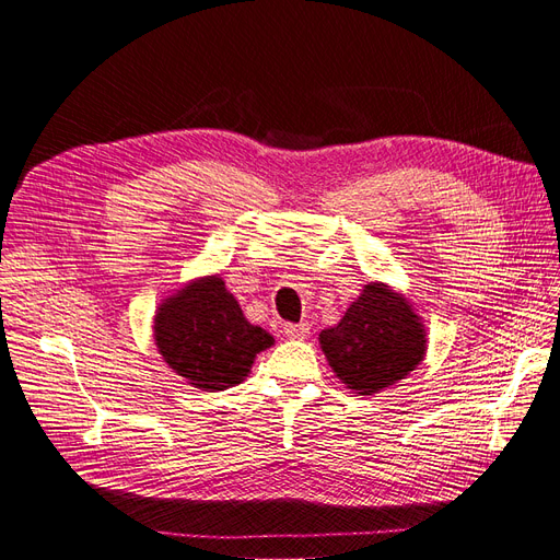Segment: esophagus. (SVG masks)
Returning <instances> with one entry per match:
<instances>
[{
  "mask_svg": "<svg viewBox=\"0 0 560 560\" xmlns=\"http://www.w3.org/2000/svg\"><path fill=\"white\" fill-rule=\"evenodd\" d=\"M282 331H284L287 338L303 341V338H308V334H311V325H306V322H301V325H284Z\"/></svg>",
  "mask_w": 560,
  "mask_h": 560,
  "instance_id": "34e87169",
  "label": "esophagus"
}]
</instances>
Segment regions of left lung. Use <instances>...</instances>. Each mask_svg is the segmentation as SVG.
Masks as SVG:
<instances>
[{"label":"left lung","instance_id":"obj_1","mask_svg":"<svg viewBox=\"0 0 560 560\" xmlns=\"http://www.w3.org/2000/svg\"><path fill=\"white\" fill-rule=\"evenodd\" d=\"M319 348L338 381L369 397L425 360L428 331L409 299L385 282H369L341 322L319 331Z\"/></svg>","mask_w":560,"mask_h":560}]
</instances>
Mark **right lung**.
Listing matches in <instances>:
<instances>
[{"label":"right lung","mask_w":560,"mask_h":560,"mask_svg":"<svg viewBox=\"0 0 560 560\" xmlns=\"http://www.w3.org/2000/svg\"><path fill=\"white\" fill-rule=\"evenodd\" d=\"M154 341L165 364L186 383L219 393L247 378L273 336L252 325L219 276L196 278L159 303Z\"/></svg>","instance_id":"obj_1"}]
</instances>
